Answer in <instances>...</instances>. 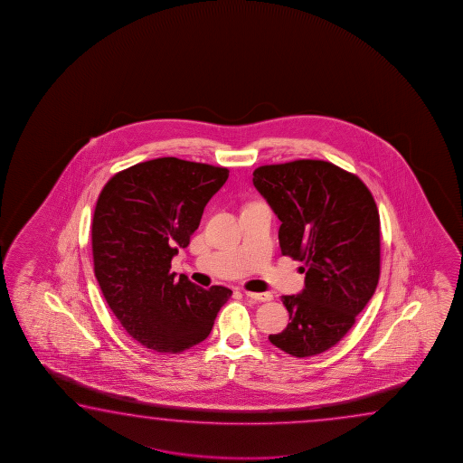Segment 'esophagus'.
Masks as SVG:
<instances>
[{"label": "esophagus", "mask_w": 463, "mask_h": 463, "mask_svg": "<svg viewBox=\"0 0 463 463\" xmlns=\"http://www.w3.org/2000/svg\"><path fill=\"white\" fill-rule=\"evenodd\" d=\"M246 298L254 299V301H270L274 298L270 293H254V291H244Z\"/></svg>", "instance_id": "1"}]
</instances>
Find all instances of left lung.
Returning a JSON list of instances; mask_svg holds the SVG:
<instances>
[{
  "mask_svg": "<svg viewBox=\"0 0 463 463\" xmlns=\"http://www.w3.org/2000/svg\"><path fill=\"white\" fill-rule=\"evenodd\" d=\"M252 183L282 222L283 256L305 264V288L282 297L290 324L269 340L297 358L319 354L345 337L376 291V203L358 176L324 160L259 166Z\"/></svg>",
  "mask_w": 463,
  "mask_h": 463,
  "instance_id": "obj_1",
  "label": "left lung"
}]
</instances>
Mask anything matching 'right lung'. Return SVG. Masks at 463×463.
Wrapping results in <instances>:
<instances>
[{
	"instance_id": "obj_1",
	"label": "right lung",
	"mask_w": 463,
	"mask_h": 463,
	"mask_svg": "<svg viewBox=\"0 0 463 463\" xmlns=\"http://www.w3.org/2000/svg\"><path fill=\"white\" fill-rule=\"evenodd\" d=\"M227 168L175 157L117 173L102 189L92 222L97 282L126 332L158 353L184 352L209 337L225 287L204 290L172 259L186 248Z\"/></svg>"
}]
</instances>
